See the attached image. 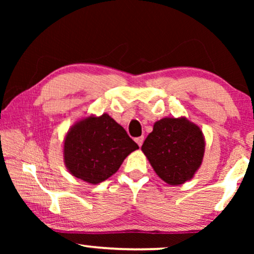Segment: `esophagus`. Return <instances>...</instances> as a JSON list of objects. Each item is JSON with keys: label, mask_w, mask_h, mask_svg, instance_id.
<instances>
[{"label": "esophagus", "mask_w": 254, "mask_h": 254, "mask_svg": "<svg viewBox=\"0 0 254 254\" xmlns=\"http://www.w3.org/2000/svg\"><path fill=\"white\" fill-rule=\"evenodd\" d=\"M135 141H136V143L138 144V145H140V147H141V145L142 144H143V141H144V136H140V137H136V138H135Z\"/></svg>", "instance_id": "esophagus-1"}]
</instances>
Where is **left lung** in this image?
Wrapping results in <instances>:
<instances>
[{
    "mask_svg": "<svg viewBox=\"0 0 254 254\" xmlns=\"http://www.w3.org/2000/svg\"><path fill=\"white\" fill-rule=\"evenodd\" d=\"M142 151L159 178L170 185H179L192 178L201 165L202 131L185 118H164L154 125Z\"/></svg>",
    "mask_w": 254,
    "mask_h": 254,
    "instance_id": "left-lung-1",
    "label": "left lung"
}]
</instances>
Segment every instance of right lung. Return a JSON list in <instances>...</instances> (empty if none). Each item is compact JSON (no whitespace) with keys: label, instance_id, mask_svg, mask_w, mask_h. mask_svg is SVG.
<instances>
[{"label":"right lung","instance_id":"1","mask_svg":"<svg viewBox=\"0 0 254 254\" xmlns=\"http://www.w3.org/2000/svg\"><path fill=\"white\" fill-rule=\"evenodd\" d=\"M138 145L109 114L89 117L69 130L64 140V162L76 178L102 183L119 170Z\"/></svg>","mask_w":254,"mask_h":254}]
</instances>
